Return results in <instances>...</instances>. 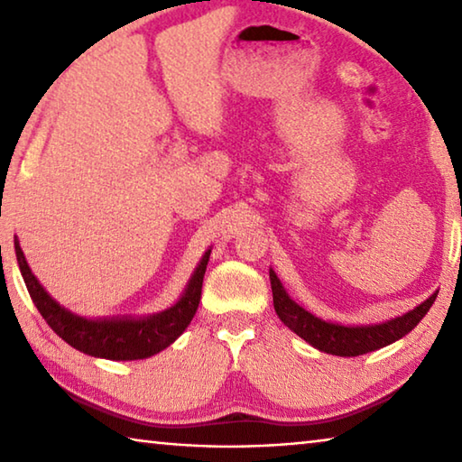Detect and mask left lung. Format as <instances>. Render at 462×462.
<instances>
[{"label": "left lung", "instance_id": "obj_1", "mask_svg": "<svg viewBox=\"0 0 462 462\" xmlns=\"http://www.w3.org/2000/svg\"><path fill=\"white\" fill-rule=\"evenodd\" d=\"M269 279L273 289V306H275L281 322L314 348L336 356L366 355L403 338L428 314V310L432 308L438 295V291L432 293L420 306L397 318L385 319V322L348 326L318 318L316 314L300 306V303L289 297L283 283H281L277 273L273 269H269Z\"/></svg>", "mask_w": 462, "mask_h": 462}]
</instances>
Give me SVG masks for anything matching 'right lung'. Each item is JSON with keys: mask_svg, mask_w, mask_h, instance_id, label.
Here are the masks:
<instances>
[{"mask_svg": "<svg viewBox=\"0 0 462 462\" xmlns=\"http://www.w3.org/2000/svg\"><path fill=\"white\" fill-rule=\"evenodd\" d=\"M14 248L28 293L46 319V324L79 353L107 358V361H140V358L154 356L171 346L185 332V328L191 324L195 311H198L203 275H206L209 253H212V248L203 253L191 279L187 281L181 297L171 308L148 316L85 318L60 306L41 285L32 269L28 267L18 236L14 238Z\"/></svg>", "mask_w": 462, "mask_h": 462, "instance_id": "1", "label": "right lung"}]
</instances>
